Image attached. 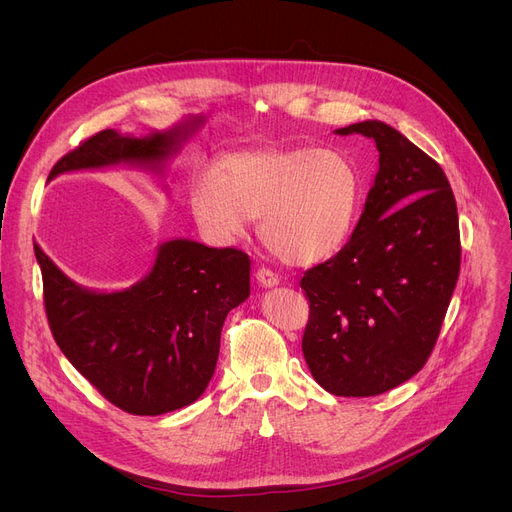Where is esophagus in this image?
<instances>
[{
    "label": "esophagus",
    "mask_w": 512,
    "mask_h": 512,
    "mask_svg": "<svg viewBox=\"0 0 512 512\" xmlns=\"http://www.w3.org/2000/svg\"><path fill=\"white\" fill-rule=\"evenodd\" d=\"M255 280H257L263 288H274V286L280 284V278H278L274 272L265 270V267H259V270L255 272Z\"/></svg>",
    "instance_id": "esophagus-1"
}]
</instances>
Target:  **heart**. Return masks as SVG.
I'll list each match as a JSON object with an SVG mask.
<instances>
[{"instance_id": "1", "label": "heart", "mask_w": 512, "mask_h": 512, "mask_svg": "<svg viewBox=\"0 0 512 512\" xmlns=\"http://www.w3.org/2000/svg\"><path fill=\"white\" fill-rule=\"evenodd\" d=\"M361 201V172L334 149L242 151L199 168L188 182V203L205 236L226 245L261 220L267 251L297 267L328 261L346 247Z\"/></svg>"}]
</instances>
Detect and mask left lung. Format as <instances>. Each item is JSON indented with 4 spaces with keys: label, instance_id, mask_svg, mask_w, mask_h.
Instances as JSON below:
<instances>
[{
    "label": "left lung",
    "instance_id": "1",
    "mask_svg": "<svg viewBox=\"0 0 512 512\" xmlns=\"http://www.w3.org/2000/svg\"><path fill=\"white\" fill-rule=\"evenodd\" d=\"M363 134L380 168L346 247L305 272L303 355L336 396H375L425 365L461 270L459 213L436 161L386 122L334 130Z\"/></svg>",
    "mask_w": 512,
    "mask_h": 512
}]
</instances>
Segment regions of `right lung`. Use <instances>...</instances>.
<instances>
[{
    "mask_svg": "<svg viewBox=\"0 0 512 512\" xmlns=\"http://www.w3.org/2000/svg\"><path fill=\"white\" fill-rule=\"evenodd\" d=\"M203 124V116H186L141 137L101 130L64 155L47 180L122 166L164 176ZM35 257L49 328L62 353L112 405L132 415H164L205 392L224 319L251 294L247 253L191 238L161 242L151 270L122 290L76 284L39 245Z\"/></svg>",
    "mask_w": 512,
    "mask_h": 512,
    "instance_id": "add662e5",
    "label": "right lung"
}]
</instances>
